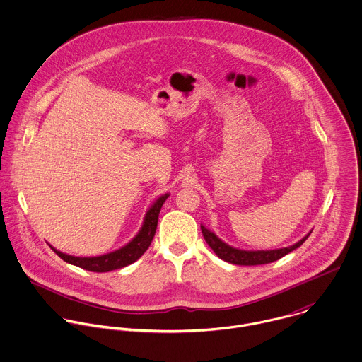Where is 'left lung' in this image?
Masks as SVG:
<instances>
[{
    "label": "left lung",
    "mask_w": 362,
    "mask_h": 362,
    "mask_svg": "<svg viewBox=\"0 0 362 362\" xmlns=\"http://www.w3.org/2000/svg\"><path fill=\"white\" fill-rule=\"evenodd\" d=\"M202 234L205 237V241L207 245L214 251V254L223 260L228 262V263H234V264H243V266H254V264H264V263H272L274 260H279L283 258L284 255L290 254L291 251H294L296 248L301 247L304 244V241L310 237L305 235L301 241H298L297 244L287 247V248H280V250H272V251H243V250H237L233 248L227 244H224L218 237H216V234H213L211 231H209L206 227L201 226Z\"/></svg>",
    "instance_id": "8db88e82"
}]
</instances>
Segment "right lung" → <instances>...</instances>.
Listing matches in <instances>:
<instances>
[{"mask_svg":"<svg viewBox=\"0 0 362 362\" xmlns=\"http://www.w3.org/2000/svg\"><path fill=\"white\" fill-rule=\"evenodd\" d=\"M167 197L168 195H163L156 201L153 206L148 210V213L145 216V221H144L141 231L136 234V237L129 244H127L121 250H117L114 252H110V254L102 255V257L79 258V257H71V255L62 254V252L57 251L55 248H52V245L50 247H52V251L62 260H65L66 263L75 264V266L82 267L89 272L103 273V272H110V270H115V269L128 266L141 258L149 248V245L155 237L160 209L163 206L164 201L167 199Z\"/></svg>","mask_w":362,"mask_h":362,"instance_id":"right-lung-1","label":"right lung"}]
</instances>
